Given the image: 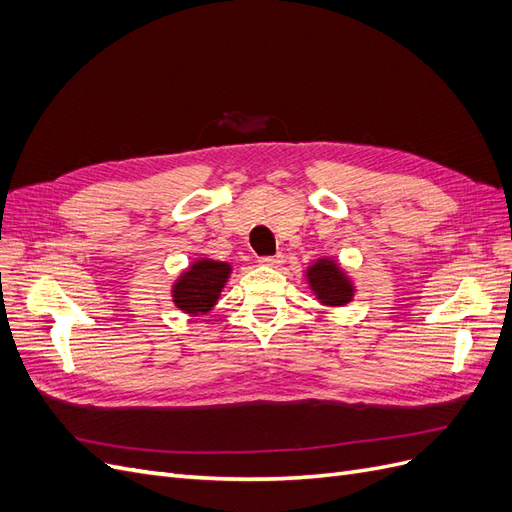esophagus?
Segmentation results:
<instances>
[{
	"label": "esophagus",
	"instance_id": "34e87169",
	"mask_svg": "<svg viewBox=\"0 0 512 512\" xmlns=\"http://www.w3.org/2000/svg\"><path fill=\"white\" fill-rule=\"evenodd\" d=\"M258 262H260V265H265V267H280L282 262H284V256H282V254H275V256H265V258H260Z\"/></svg>",
	"mask_w": 512,
	"mask_h": 512
}]
</instances>
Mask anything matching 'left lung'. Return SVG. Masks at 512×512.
<instances>
[{
  "mask_svg": "<svg viewBox=\"0 0 512 512\" xmlns=\"http://www.w3.org/2000/svg\"><path fill=\"white\" fill-rule=\"evenodd\" d=\"M307 284L322 305L339 307L352 301L354 284L333 258H320L305 271Z\"/></svg>",
  "mask_w": 512,
  "mask_h": 512,
  "instance_id": "left-lung-1",
  "label": "left lung"
}]
</instances>
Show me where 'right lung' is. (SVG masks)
I'll list each match as a JSON object with an SVG mask.
<instances>
[{"mask_svg":"<svg viewBox=\"0 0 512 512\" xmlns=\"http://www.w3.org/2000/svg\"><path fill=\"white\" fill-rule=\"evenodd\" d=\"M232 267L228 262L198 258L173 284V303L190 316L209 314L218 303Z\"/></svg>","mask_w":512,"mask_h":512,"instance_id":"add662e5","label":"right lung"}]
</instances>
